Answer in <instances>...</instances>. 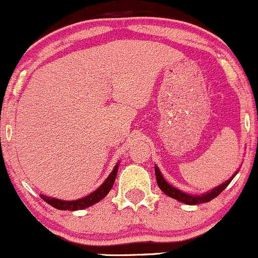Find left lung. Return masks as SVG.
<instances>
[{"mask_svg":"<svg viewBox=\"0 0 258 258\" xmlns=\"http://www.w3.org/2000/svg\"><path fill=\"white\" fill-rule=\"evenodd\" d=\"M238 172H239V170L235 171V172H234V174L232 177H230L229 179L226 180V182H223L222 184L217 185L216 188L211 189L210 191H206V193H204V194L194 195V194L184 193V191L179 190V189H177L176 186L171 185L170 183H167L166 179L164 178V176H162L161 172H160L159 167L155 165V176H156V182H158L159 188L161 189V190L164 191V193L166 194L167 197L173 198V199L178 200L183 204H186V205H199V204L209 203V201L215 199L217 195H220L222 191H223L224 189L227 188V185L229 184L230 182H232V179L234 178V177H235V174Z\"/></svg>","mask_w":258,"mask_h":258,"instance_id":"obj_1","label":"left lung"}]
</instances>
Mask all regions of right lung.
<instances>
[{"label":"right lung","instance_id":"right-lung-1","mask_svg":"<svg viewBox=\"0 0 258 258\" xmlns=\"http://www.w3.org/2000/svg\"><path fill=\"white\" fill-rule=\"evenodd\" d=\"M117 170H119V162L115 165L114 170L111 171V173L109 174L108 178L104 180V183H103V184L100 185L98 189H96L93 193L87 195V197L81 198V199L61 200V199H57V198L47 197V195H43V194H40V195L47 204H49V205L55 207V209H58V210H69V211H76V210L87 209V207L94 205V204H97L98 201L104 199V198L106 197V194L111 190L112 184H114L115 178H116Z\"/></svg>","mask_w":258,"mask_h":258}]
</instances>
